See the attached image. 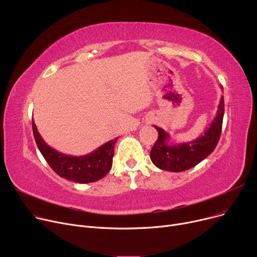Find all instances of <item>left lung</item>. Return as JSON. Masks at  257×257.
Wrapping results in <instances>:
<instances>
[{
    "label": "left lung",
    "instance_id": "8db88e82",
    "mask_svg": "<svg viewBox=\"0 0 257 257\" xmlns=\"http://www.w3.org/2000/svg\"><path fill=\"white\" fill-rule=\"evenodd\" d=\"M224 116V97H221L217 114L203 136L181 144L170 143V134L163 128L154 126L158 139L152 147L150 158L160 170L183 172L205 159L217 147L222 131Z\"/></svg>",
    "mask_w": 257,
    "mask_h": 257
}]
</instances>
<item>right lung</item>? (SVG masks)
<instances>
[{
  "instance_id": "add662e5",
  "label": "right lung",
  "mask_w": 257,
  "mask_h": 257,
  "mask_svg": "<svg viewBox=\"0 0 257 257\" xmlns=\"http://www.w3.org/2000/svg\"><path fill=\"white\" fill-rule=\"evenodd\" d=\"M32 128L38 150L51 169L60 177L77 183H89L102 179L111 169L117 138L105 143L89 154L72 156L51 148L37 131L34 120H32Z\"/></svg>"
}]
</instances>
